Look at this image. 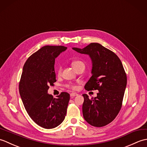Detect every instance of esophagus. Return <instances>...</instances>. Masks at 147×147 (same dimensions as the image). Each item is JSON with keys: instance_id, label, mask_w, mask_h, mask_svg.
<instances>
[{"instance_id": "esophagus-1", "label": "esophagus", "mask_w": 147, "mask_h": 147, "mask_svg": "<svg viewBox=\"0 0 147 147\" xmlns=\"http://www.w3.org/2000/svg\"><path fill=\"white\" fill-rule=\"evenodd\" d=\"M78 95V93H71V94H70V96H71V97H74V96H77Z\"/></svg>"}]
</instances>
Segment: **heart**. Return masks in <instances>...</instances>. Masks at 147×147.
Wrapping results in <instances>:
<instances>
[{
	"mask_svg": "<svg viewBox=\"0 0 147 147\" xmlns=\"http://www.w3.org/2000/svg\"><path fill=\"white\" fill-rule=\"evenodd\" d=\"M81 64H83V62L80 61H73V62H72V65H73V67L74 69L76 68V67H78V65H81ZM61 70H62L61 67L59 66V67L57 68V73L58 75H60V74H61ZM71 87H72V88H75V87H74V86H72Z\"/></svg>",
	"mask_w": 147,
	"mask_h": 147,
	"instance_id": "b5f03b06",
	"label": "heart"
}]
</instances>
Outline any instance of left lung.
Segmentation results:
<instances>
[{"label": "left lung", "mask_w": 147, "mask_h": 147, "mask_svg": "<svg viewBox=\"0 0 147 147\" xmlns=\"http://www.w3.org/2000/svg\"><path fill=\"white\" fill-rule=\"evenodd\" d=\"M73 49L88 55L92 60V76L85 84V90H98L95 98L83 94V117L93 126H104L121 110L127 84L123 64L116 54L98 43H91L82 49Z\"/></svg>", "instance_id": "1"}]
</instances>
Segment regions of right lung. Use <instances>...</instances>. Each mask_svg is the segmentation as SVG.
<instances>
[{"instance_id":"add662e5","label":"right lung","mask_w":147,"mask_h":147,"mask_svg":"<svg viewBox=\"0 0 147 147\" xmlns=\"http://www.w3.org/2000/svg\"><path fill=\"white\" fill-rule=\"evenodd\" d=\"M66 49L43 47L27 59L23 66L19 85L21 100L32 119L45 129L58 126L66 115L69 94L62 92L55 98L47 93L49 85L56 82L55 59Z\"/></svg>"}]
</instances>
